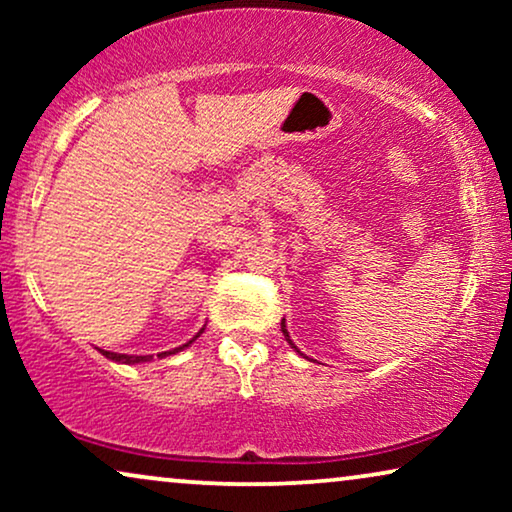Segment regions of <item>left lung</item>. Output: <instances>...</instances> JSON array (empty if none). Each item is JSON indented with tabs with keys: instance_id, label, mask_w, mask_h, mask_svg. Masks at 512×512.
<instances>
[{
	"instance_id": "obj_1",
	"label": "left lung",
	"mask_w": 512,
	"mask_h": 512,
	"mask_svg": "<svg viewBox=\"0 0 512 512\" xmlns=\"http://www.w3.org/2000/svg\"><path fill=\"white\" fill-rule=\"evenodd\" d=\"M282 333H284V338H286V342H289V345H291V349H296V352L300 354V349L296 347V345H293V340H291V335H289V331H286V321L282 319Z\"/></svg>"
}]
</instances>
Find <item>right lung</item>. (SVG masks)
Listing matches in <instances>:
<instances>
[{
    "mask_svg": "<svg viewBox=\"0 0 512 512\" xmlns=\"http://www.w3.org/2000/svg\"><path fill=\"white\" fill-rule=\"evenodd\" d=\"M200 333H205V328H200L198 333H195V338H191L186 342V345H181V347H174V349H170V352H163V354H158L160 359H163V356H170V354H177V352H181V349H186V347H191L195 340L200 338ZM102 352V356H107L109 361H116V363H125V366H135V363H146V361H151L153 359V354H146V356H132V354H116V352H107V349H100Z\"/></svg>",
    "mask_w": 512,
    "mask_h": 512,
    "instance_id": "1",
    "label": "right lung"
}]
</instances>
